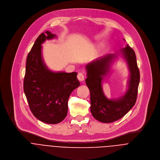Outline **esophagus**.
<instances>
[{"label": "esophagus", "instance_id": "1", "mask_svg": "<svg viewBox=\"0 0 160 160\" xmlns=\"http://www.w3.org/2000/svg\"><path fill=\"white\" fill-rule=\"evenodd\" d=\"M77 78L78 79L79 81L83 82L84 80V79H85V77H84V75H83V74L82 73L80 72L77 75Z\"/></svg>", "mask_w": 160, "mask_h": 160}]
</instances>
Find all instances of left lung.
<instances>
[{
	"label": "left lung",
	"instance_id": "1",
	"mask_svg": "<svg viewBox=\"0 0 160 160\" xmlns=\"http://www.w3.org/2000/svg\"><path fill=\"white\" fill-rule=\"evenodd\" d=\"M120 53L126 60L130 71L128 90L120 98L108 99L102 92L101 82ZM85 68L87 72L85 82L90 92V110L93 117L102 123H112L124 117L136 103L140 83V71L134 50L127 45L116 53L97 58Z\"/></svg>",
	"mask_w": 160,
	"mask_h": 160
}]
</instances>
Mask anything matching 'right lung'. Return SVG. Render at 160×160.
Returning <instances> with one entry per match:
<instances>
[{
	"mask_svg": "<svg viewBox=\"0 0 160 160\" xmlns=\"http://www.w3.org/2000/svg\"><path fill=\"white\" fill-rule=\"evenodd\" d=\"M55 37L49 31L38 37L27 58L23 80V90L32 113L48 124H57L64 120L68 98L80 85L77 72H53L45 64L42 44Z\"/></svg>",
	"mask_w": 160,
	"mask_h": 160,
	"instance_id": "obj_1",
	"label": "right lung"
}]
</instances>
